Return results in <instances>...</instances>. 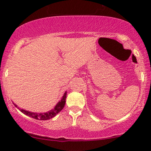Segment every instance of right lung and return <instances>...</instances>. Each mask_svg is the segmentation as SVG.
Wrapping results in <instances>:
<instances>
[{
    "label": "right lung",
    "mask_w": 151,
    "mask_h": 151,
    "mask_svg": "<svg viewBox=\"0 0 151 151\" xmlns=\"http://www.w3.org/2000/svg\"><path fill=\"white\" fill-rule=\"evenodd\" d=\"M66 91L64 94L63 96L62 99H60V101L58 102V103L56 104V106L53 108L52 110H50L49 111H47V112H33L30 111H26V110L22 109L18 107L16 104H14V105L17 107V108L19 110L20 112H22V113H24L26 115L32 117L33 119H37V120H40V121H45V120H48L53 118V117L55 116L58 112L61 111L64 106H65V104L66 103Z\"/></svg>",
    "instance_id": "add662e5"
}]
</instances>
